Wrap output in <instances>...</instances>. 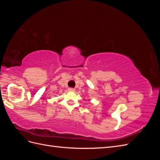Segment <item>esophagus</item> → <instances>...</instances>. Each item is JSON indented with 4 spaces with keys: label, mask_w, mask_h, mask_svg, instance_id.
<instances>
[{
    "label": "esophagus",
    "mask_w": 160,
    "mask_h": 160,
    "mask_svg": "<svg viewBox=\"0 0 160 160\" xmlns=\"http://www.w3.org/2000/svg\"><path fill=\"white\" fill-rule=\"evenodd\" d=\"M68 90L70 91H75V89H74V88H70L68 89Z\"/></svg>",
    "instance_id": "34e87169"
}]
</instances>
